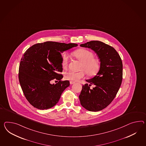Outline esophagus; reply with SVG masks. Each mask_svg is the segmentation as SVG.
I'll list each match as a JSON object with an SVG mask.
<instances>
[{
	"instance_id": "1",
	"label": "esophagus",
	"mask_w": 146,
	"mask_h": 146,
	"mask_svg": "<svg viewBox=\"0 0 146 146\" xmlns=\"http://www.w3.org/2000/svg\"><path fill=\"white\" fill-rule=\"evenodd\" d=\"M70 84H74V83H75V82H72V81H70Z\"/></svg>"
}]
</instances>
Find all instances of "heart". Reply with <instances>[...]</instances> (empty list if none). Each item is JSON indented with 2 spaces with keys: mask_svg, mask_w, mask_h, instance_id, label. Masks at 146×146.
<instances>
[{
  "mask_svg": "<svg viewBox=\"0 0 146 146\" xmlns=\"http://www.w3.org/2000/svg\"><path fill=\"white\" fill-rule=\"evenodd\" d=\"M73 54L77 60L82 63L80 68V70L81 71L78 72H66L64 75L66 80L72 82H77L85 77V72L89 76H93L99 71L100 62L98 58L94 57L92 52L86 49H79L74 51ZM69 60L70 56L68 54H64L62 58V64L63 68H66L68 67Z\"/></svg>",
  "mask_w": 146,
  "mask_h": 146,
  "instance_id": "obj_1",
  "label": "heart"
}]
</instances>
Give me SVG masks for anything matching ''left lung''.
I'll return each mask as SVG.
<instances>
[{"instance_id": "obj_1", "label": "left lung", "mask_w": 146, "mask_h": 146, "mask_svg": "<svg viewBox=\"0 0 146 146\" xmlns=\"http://www.w3.org/2000/svg\"><path fill=\"white\" fill-rule=\"evenodd\" d=\"M81 47L93 50L100 60L99 72L93 78L87 80L90 84L83 85L79 96L81 104L90 111H99L106 108L116 96L122 81V62L116 50L98 40L81 44ZM91 84L95 86L90 89Z\"/></svg>"}]
</instances>
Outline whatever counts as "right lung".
Instances as JSON below:
<instances>
[{
    "label": "right lung",
    "instance_id": "obj_1",
    "mask_svg": "<svg viewBox=\"0 0 146 146\" xmlns=\"http://www.w3.org/2000/svg\"><path fill=\"white\" fill-rule=\"evenodd\" d=\"M78 44L46 42L37 43L26 50L21 57L18 78L22 91L29 103L45 110L54 107L60 99L69 81H62L61 53ZM54 79L59 81L50 84Z\"/></svg>",
    "mask_w": 146,
    "mask_h": 146
}]
</instances>
